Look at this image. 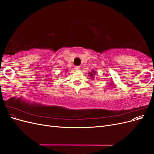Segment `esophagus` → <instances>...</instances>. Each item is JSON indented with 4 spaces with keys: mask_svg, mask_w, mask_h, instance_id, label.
I'll use <instances>...</instances> for the list:
<instances>
[{
    "mask_svg": "<svg viewBox=\"0 0 154 154\" xmlns=\"http://www.w3.org/2000/svg\"><path fill=\"white\" fill-rule=\"evenodd\" d=\"M74 69L77 70V71H79V70H80V66H76Z\"/></svg>",
    "mask_w": 154,
    "mask_h": 154,
    "instance_id": "esophagus-1",
    "label": "esophagus"
}]
</instances>
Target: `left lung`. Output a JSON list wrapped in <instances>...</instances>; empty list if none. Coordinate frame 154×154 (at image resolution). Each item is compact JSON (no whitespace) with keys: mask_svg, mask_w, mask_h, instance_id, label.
<instances>
[{"mask_svg":"<svg viewBox=\"0 0 154 154\" xmlns=\"http://www.w3.org/2000/svg\"><path fill=\"white\" fill-rule=\"evenodd\" d=\"M95 73H96L95 71H92V72H90L89 73H88V74H89L90 77H91L92 78H94L93 77H94V74H95Z\"/></svg>","mask_w":154,"mask_h":154,"instance_id":"8db88e82","label":"left lung"}]
</instances>
